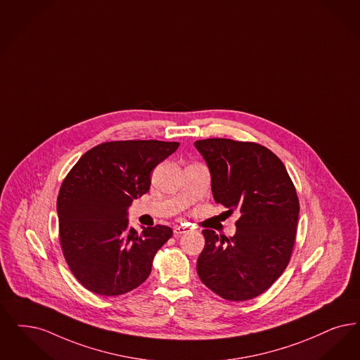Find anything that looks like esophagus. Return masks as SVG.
<instances>
[{"mask_svg":"<svg viewBox=\"0 0 360 360\" xmlns=\"http://www.w3.org/2000/svg\"><path fill=\"white\" fill-rule=\"evenodd\" d=\"M186 231H188V228L184 226V225H182V226L179 225V226H175V228H174V234H175V236H181V234H184V233H186Z\"/></svg>","mask_w":360,"mask_h":360,"instance_id":"34e87169","label":"esophagus"}]
</instances>
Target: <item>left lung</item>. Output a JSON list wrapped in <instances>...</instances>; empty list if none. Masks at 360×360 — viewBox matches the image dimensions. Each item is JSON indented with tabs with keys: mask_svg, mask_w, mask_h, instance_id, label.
I'll return each mask as SVG.
<instances>
[{
	"mask_svg": "<svg viewBox=\"0 0 360 360\" xmlns=\"http://www.w3.org/2000/svg\"><path fill=\"white\" fill-rule=\"evenodd\" d=\"M194 146L210 170L217 203L240 214L233 237L202 231L198 276L222 299L257 297L290 259L300 212L296 188L284 163L261 144L212 138Z\"/></svg>",
	"mask_w": 360,
	"mask_h": 360,
	"instance_id": "1",
	"label": "left lung"
}]
</instances>
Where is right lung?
<instances>
[{"instance_id":"right-lung-1","label":"right lung","mask_w":360,"mask_h":360,"mask_svg":"<svg viewBox=\"0 0 360 360\" xmlns=\"http://www.w3.org/2000/svg\"><path fill=\"white\" fill-rule=\"evenodd\" d=\"M178 142L116 141L88 150L63 181L58 197L64 259L88 290L119 296L139 287L172 236L169 226L135 231L127 209L150 190V175Z\"/></svg>"}]
</instances>
